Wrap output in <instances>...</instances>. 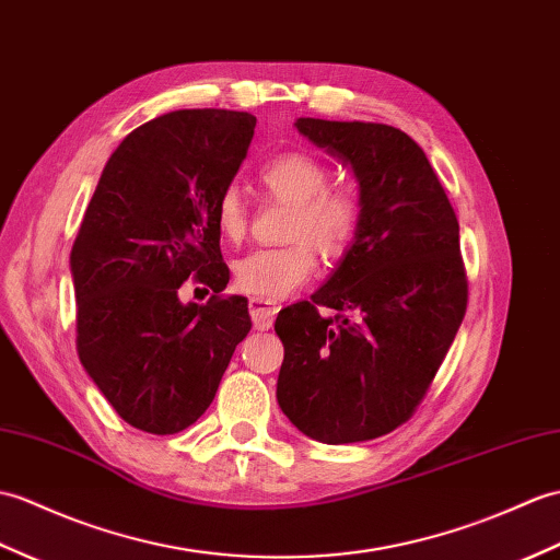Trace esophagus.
<instances>
[{
	"label": "esophagus",
	"mask_w": 560,
	"mask_h": 560,
	"mask_svg": "<svg viewBox=\"0 0 560 560\" xmlns=\"http://www.w3.org/2000/svg\"><path fill=\"white\" fill-rule=\"evenodd\" d=\"M248 307H250V317H253L255 329H269L271 324H275V317L279 312L277 303L265 301V298H250Z\"/></svg>",
	"instance_id": "esophagus-1"
}]
</instances>
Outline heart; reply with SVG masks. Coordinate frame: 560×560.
I'll return each instance as SVG.
<instances>
[{
	"label": "heart",
	"instance_id": "obj_1",
	"mask_svg": "<svg viewBox=\"0 0 560 560\" xmlns=\"http://www.w3.org/2000/svg\"><path fill=\"white\" fill-rule=\"evenodd\" d=\"M329 166L312 152L275 154L257 172V184L271 200L291 205L285 245L259 248L233 265L238 289L265 301H281L317 275L319 259L339 262L360 236L365 202L355 186L329 184ZM214 224L226 243H241L250 214L238 188H224L214 205Z\"/></svg>",
	"mask_w": 560,
	"mask_h": 560
}]
</instances>
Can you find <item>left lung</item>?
<instances>
[{
    "instance_id": "obj_1",
    "label": "left lung",
    "mask_w": 560,
    "mask_h": 560,
    "mask_svg": "<svg viewBox=\"0 0 560 560\" xmlns=\"http://www.w3.org/2000/svg\"><path fill=\"white\" fill-rule=\"evenodd\" d=\"M298 131L353 166L360 236L327 285L283 307L277 398L322 444H355L406 424L467 310L460 229L427 154L386 124L298 119ZM322 306L335 310L322 318Z\"/></svg>"
}]
</instances>
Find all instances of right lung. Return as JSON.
Segmentation results:
<instances>
[{
	"label": "right lung",
	"mask_w": 560,
	"mask_h": 560,
	"mask_svg": "<svg viewBox=\"0 0 560 560\" xmlns=\"http://www.w3.org/2000/svg\"><path fill=\"white\" fill-rule=\"evenodd\" d=\"M248 112L180 109L128 133L100 176L71 248L75 350L124 422L184 432L210 408L248 301L224 295L214 205L255 133ZM190 280L205 306L177 301Z\"/></svg>",
	"instance_id": "right-lung-1"
}]
</instances>
